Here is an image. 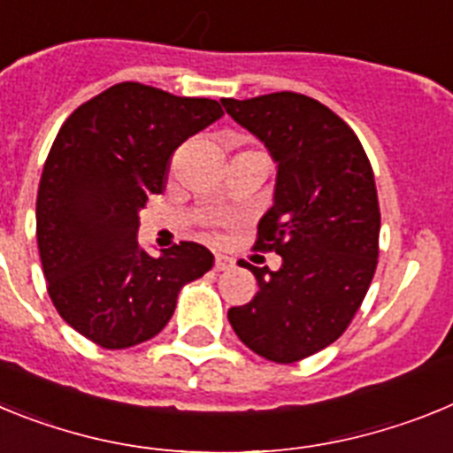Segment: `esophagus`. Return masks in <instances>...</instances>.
Here are the masks:
<instances>
[{
	"label": "esophagus",
	"mask_w": 453,
	"mask_h": 453,
	"mask_svg": "<svg viewBox=\"0 0 453 453\" xmlns=\"http://www.w3.org/2000/svg\"><path fill=\"white\" fill-rule=\"evenodd\" d=\"M234 265H235V261H234V258H229V256H222V254L215 256V272L231 270Z\"/></svg>",
	"instance_id": "esophagus-1"
}]
</instances>
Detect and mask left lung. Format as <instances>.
Returning a JSON list of instances; mask_svg holds the SVG:
<instances>
[{
  "label": "left lung",
  "mask_w": 453,
  "mask_h": 453,
  "mask_svg": "<svg viewBox=\"0 0 453 453\" xmlns=\"http://www.w3.org/2000/svg\"><path fill=\"white\" fill-rule=\"evenodd\" d=\"M222 104L276 163L274 203L254 247L283 258L276 272L242 261L258 292L229 308V322L267 361H302L345 334L372 283L381 231L374 172L349 124L318 99L272 92Z\"/></svg>",
  "instance_id": "obj_1"
}]
</instances>
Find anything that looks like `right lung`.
<instances>
[{
	"instance_id": "1",
	"label": "right lung",
	"mask_w": 453,
	"mask_h": 453,
	"mask_svg": "<svg viewBox=\"0 0 453 453\" xmlns=\"http://www.w3.org/2000/svg\"><path fill=\"white\" fill-rule=\"evenodd\" d=\"M224 115L215 99L124 81L65 119L40 177L35 235L47 292L72 329L104 349L161 334L179 290L213 267L197 242L140 250V208L165 188L181 142Z\"/></svg>"
}]
</instances>
